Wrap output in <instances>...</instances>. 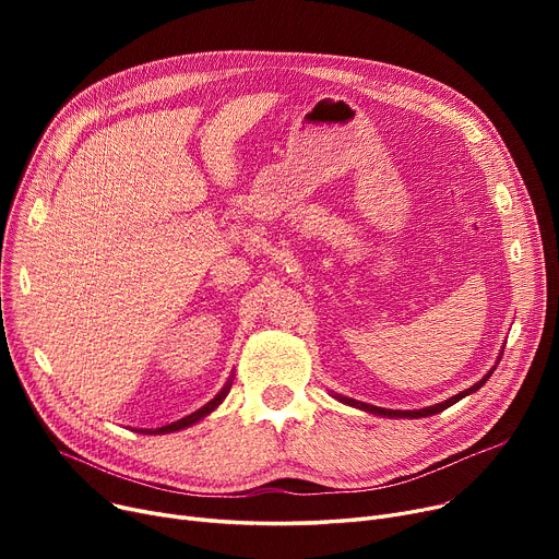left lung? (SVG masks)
I'll list each match as a JSON object with an SVG mask.
<instances>
[{
    "label": "left lung",
    "mask_w": 559,
    "mask_h": 559,
    "mask_svg": "<svg viewBox=\"0 0 559 559\" xmlns=\"http://www.w3.org/2000/svg\"><path fill=\"white\" fill-rule=\"evenodd\" d=\"M493 371V369H491ZM491 371L483 378V380H478L476 385H472L468 390H464V392H460V394H455V396H451L449 401H444V403H437V405H430V407H424V409H407V413H403V409H385V407H376V405H369V403H360V401H354V399H344V396H340V401H344V403H348V405H354V407H360V409H367V413H371V415H383V417H409V419H419V417H430V415H437V413H442V409H447V407H451L453 403H457L460 399H464V396H468L472 392H478L485 383H487V378L491 376Z\"/></svg>",
    "instance_id": "8db88e82"
}]
</instances>
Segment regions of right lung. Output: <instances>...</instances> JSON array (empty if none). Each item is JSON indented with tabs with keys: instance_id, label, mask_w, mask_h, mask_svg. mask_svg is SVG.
I'll return each instance as SVG.
<instances>
[{
	"instance_id": "add662e5",
	"label": "right lung",
	"mask_w": 559,
	"mask_h": 559,
	"mask_svg": "<svg viewBox=\"0 0 559 559\" xmlns=\"http://www.w3.org/2000/svg\"><path fill=\"white\" fill-rule=\"evenodd\" d=\"M228 390H230V383H226L224 385V390L211 401V403H205L203 407H199L197 413H192V415H188V417H183V419H179V421H174V424H167V426H163V428H156V430H146V432H171V430H181V428H188V426H192V424H197L199 419H203L205 415H211L213 409L226 399V394H228Z\"/></svg>"
}]
</instances>
